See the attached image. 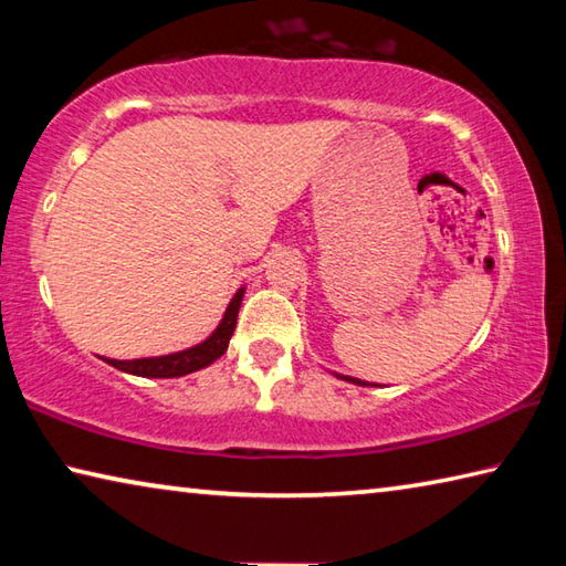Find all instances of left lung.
Masks as SVG:
<instances>
[{"label": "left lung", "instance_id": "obj_1", "mask_svg": "<svg viewBox=\"0 0 566 566\" xmlns=\"http://www.w3.org/2000/svg\"><path fill=\"white\" fill-rule=\"evenodd\" d=\"M339 379H347V381H352V385H359V387H367V381H361V379H354V377H339Z\"/></svg>", "mask_w": 566, "mask_h": 566}]
</instances>
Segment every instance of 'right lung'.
Returning a JSON list of instances; mask_svg holds the SVG:
<instances>
[{
    "mask_svg": "<svg viewBox=\"0 0 566 566\" xmlns=\"http://www.w3.org/2000/svg\"><path fill=\"white\" fill-rule=\"evenodd\" d=\"M242 296H244V286L232 296V302H229L224 317H222V322H219V327L209 334L202 344H197V347H189L185 352H175V354H165V357L104 359V361L112 364L114 369L127 371V375L151 377V379L185 377L197 369H205L227 352V344H229V339H232L234 327H237V314H239V306H242Z\"/></svg>",
    "mask_w": 566,
    "mask_h": 566,
    "instance_id": "obj_1",
    "label": "right lung"
}]
</instances>
